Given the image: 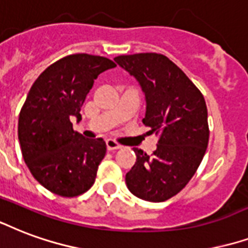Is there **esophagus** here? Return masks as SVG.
Instances as JSON below:
<instances>
[{
    "label": "esophagus",
    "instance_id": "1",
    "mask_svg": "<svg viewBox=\"0 0 248 248\" xmlns=\"http://www.w3.org/2000/svg\"><path fill=\"white\" fill-rule=\"evenodd\" d=\"M106 148H108L109 151H111V150H119V148H122V146L118 144L115 140H113V139H108V140H106Z\"/></svg>",
    "mask_w": 248,
    "mask_h": 248
}]
</instances>
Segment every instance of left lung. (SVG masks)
Wrapping results in <instances>:
<instances>
[{"instance_id":"8db88e82","label":"left lung","mask_w":248,"mask_h":248,"mask_svg":"<svg viewBox=\"0 0 248 248\" xmlns=\"http://www.w3.org/2000/svg\"><path fill=\"white\" fill-rule=\"evenodd\" d=\"M119 67L133 76L146 100L143 124L159 137L152 155L134 148L137 161L126 185L139 199L161 202L193 177L209 142L208 109L201 92L180 68L155 52L121 55Z\"/></svg>"}]
</instances>
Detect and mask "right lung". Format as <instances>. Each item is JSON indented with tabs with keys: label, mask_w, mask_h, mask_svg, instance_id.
Returning a JSON list of instances; mask_svg holds the SVG:
<instances>
[{
	"label": "right lung",
	"mask_w": 248,
	"mask_h": 248,
	"mask_svg": "<svg viewBox=\"0 0 248 248\" xmlns=\"http://www.w3.org/2000/svg\"><path fill=\"white\" fill-rule=\"evenodd\" d=\"M109 59L69 55L40 73L18 119V139L25 163L36 181L62 197L87 192L106 154L102 138L88 139L73 130L80 108L98 75L114 68Z\"/></svg>",
	"instance_id": "obj_1"
}]
</instances>
